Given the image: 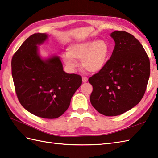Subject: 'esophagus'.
Segmentation results:
<instances>
[{"mask_svg": "<svg viewBox=\"0 0 158 158\" xmlns=\"http://www.w3.org/2000/svg\"><path fill=\"white\" fill-rule=\"evenodd\" d=\"M82 82H88V78H87L86 77H82Z\"/></svg>", "mask_w": 158, "mask_h": 158, "instance_id": "obj_1", "label": "esophagus"}]
</instances>
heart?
<instances>
[{"label":"heart","instance_id":"1","mask_svg":"<svg viewBox=\"0 0 158 158\" xmlns=\"http://www.w3.org/2000/svg\"><path fill=\"white\" fill-rule=\"evenodd\" d=\"M109 56L110 47L105 40L85 41L70 44L63 61L71 71H76L78 68L76 60H79L87 71L95 73L106 65Z\"/></svg>","mask_w":158,"mask_h":158}]
</instances>
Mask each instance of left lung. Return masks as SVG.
Wrapping results in <instances>:
<instances>
[{"mask_svg":"<svg viewBox=\"0 0 158 158\" xmlns=\"http://www.w3.org/2000/svg\"><path fill=\"white\" fill-rule=\"evenodd\" d=\"M110 36L115 47L106 65L89 79L93 87L90 100L93 107L106 116L131 110L141 100L150 75L148 55L136 38L124 31Z\"/></svg>","mask_w":158,"mask_h":158,"instance_id":"1","label":"left lung"}]
</instances>
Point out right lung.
<instances>
[{"label": "right lung", "instance_id": "right-lung-1", "mask_svg": "<svg viewBox=\"0 0 158 158\" xmlns=\"http://www.w3.org/2000/svg\"><path fill=\"white\" fill-rule=\"evenodd\" d=\"M47 34H34L23 42L11 61L12 77L22 106L36 116L57 118L68 110L73 94L82 85V77L66 73L60 57H42L38 46Z\"/></svg>", "mask_w": 158, "mask_h": 158}]
</instances>
